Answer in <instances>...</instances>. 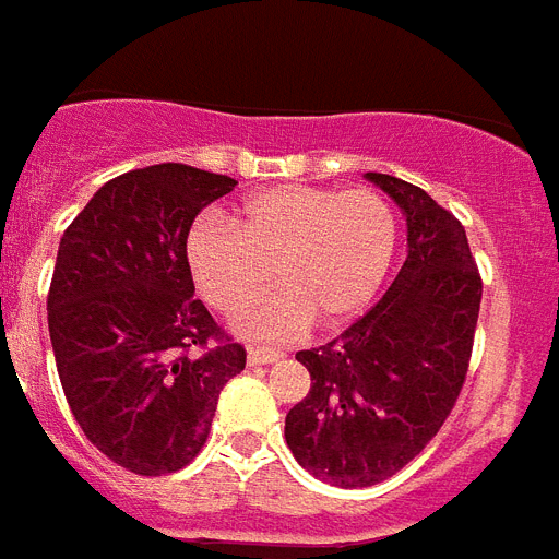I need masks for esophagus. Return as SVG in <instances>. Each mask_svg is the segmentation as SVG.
Returning <instances> with one entry per match:
<instances>
[{"label":"esophagus","mask_w":559,"mask_h":559,"mask_svg":"<svg viewBox=\"0 0 559 559\" xmlns=\"http://www.w3.org/2000/svg\"><path fill=\"white\" fill-rule=\"evenodd\" d=\"M276 359H283L280 348H271V345H251L248 348V366H271Z\"/></svg>","instance_id":"obj_1"}]
</instances>
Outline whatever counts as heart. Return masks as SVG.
<instances>
[{"label": "heart", "mask_w": 559, "mask_h": 559, "mask_svg": "<svg viewBox=\"0 0 559 559\" xmlns=\"http://www.w3.org/2000/svg\"><path fill=\"white\" fill-rule=\"evenodd\" d=\"M396 230V211L373 188L280 186L248 197L237 228L202 214L188 228L186 262L200 297L225 317L276 280L283 290L246 313L239 331L290 336L311 320L340 325L368 308L394 260Z\"/></svg>", "instance_id": "heart-1"}]
</instances>
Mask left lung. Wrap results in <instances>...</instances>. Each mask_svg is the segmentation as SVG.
Instances as JSON below:
<instances>
[{
	"label": "left lung",
	"mask_w": 559,
	"mask_h": 559,
	"mask_svg": "<svg viewBox=\"0 0 559 559\" xmlns=\"http://www.w3.org/2000/svg\"><path fill=\"white\" fill-rule=\"evenodd\" d=\"M366 179L405 214L408 257L352 329L297 354L311 391L285 417L297 463L340 488L389 479L440 431L465 382L483 299L460 219L405 179Z\"/></svg>",
	"instance_id": "obj_1"
}]
</instances>
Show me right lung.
I'll return each instance as SVG.
<instances>
[{
    "label": "right lung",
    "mask_w": 559,
    "mask_h": 559,
    "mask_svg": "<svg viewBox=\"0 0 559 559\" xmlns=\"http://www.w3.org/2000/svg\"><path fill=\"white\" fill-rule=\"evenodd\" d=\"M237 179L163 163L105 182L62 234L48 331L64 400L108 460L142 477L205 445L246 348L193 299L186 237Z\"/></svg>",
    "instance_id": "1"
}]
</instances>
